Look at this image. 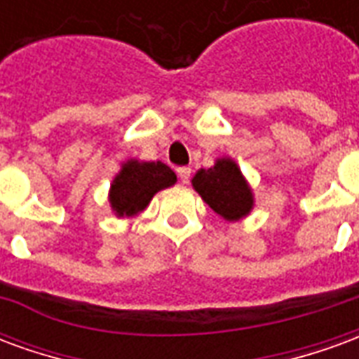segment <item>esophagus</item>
<instances>
[{"label":"esophagus","instance_id":"obj_1","mask_svg":"<svg viewBox=\"0 0 359 359\" xmlns=\"http://www.w3.org/2000/svg\"><path fill=\"white\" fill-rule=\"evenodd\" d=\"M177 172H179L180 182H184V184H187L188 180H190V172H192V169H190V167H179Z\"/></svg>","mask_w":359,"mask_h":359}]
</instances>
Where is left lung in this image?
Instances as JSON below:
<instances>
[{"label":"left lung","instance_id":"1","mask_svg":"<svg viewBox=\"0 0 359 359\" xmlns=\"http://www.w3.org/2000/svg\"><path fill=\"white\" fill-rule=\"evenodd\" d=\"M192 187L226 221L246 217L254 208L252 188L231 157H221L210 169H200L192 179Z\"/></svg>","mask_w":359,"mask_h":359}]
</instances>
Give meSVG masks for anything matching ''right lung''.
Returning <instances> with one entry per match:
<instances>
[{
    "label": "right lung",
    "instance_id": "add662e5",
    "mask_svg": "<svg viewBox=\"0 0 359 359\" xmlns=\"http://www.w3.org/2000/svg\"><path fill=\"white\" fill-rule=\"evenodd\" d=\"M177 182L171 167L161 161L128 159L123 163L109 188L111 210L117 217H133L148 208L151 198Z\"/></svg>",
    "mask_w": 359,
    "mask_h": 359
}]
</instances>
